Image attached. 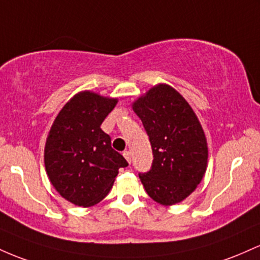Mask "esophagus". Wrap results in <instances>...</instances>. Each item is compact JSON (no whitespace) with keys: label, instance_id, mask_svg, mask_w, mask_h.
Segmentation results:
<instances>
[{"label":"esophagus","instance_id":"obj_1","mask_svg":"<svg viewBox=\"0 0 260 260\" xmlns=\"http://www.w3.org/2000/svg\"><path fill=\"white\" fill-rule=\"evenodd\" d=\"M122 154H124L125 159H126V161L129 163H131V152H130V151H124V153H122Z\"/></svg>","mask_w":260,"mask_h":260}]
</instances>
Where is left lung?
Here are the masks:
<instances>
[{
    "instance_id": "1",
    "label": "left lung",
    "mask_w": 260,
    "mask_h": 260,
    "mask_svg": "<svg viewBox=\"0 0 260 260\" xmlns=\"http://www.w3.org/2000/svg\"><path fill=\"white\" fill-rule=\"evenodd\" d=\"M151 147V169L139 173L146 193L162 205L189 197L205 174L208 144L194 110L168 84H157L133 104Z\"/></svg>"
}]
</instances>
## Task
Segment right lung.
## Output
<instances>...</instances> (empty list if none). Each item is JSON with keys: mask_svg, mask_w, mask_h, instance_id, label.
I'll use <instances>...</instances> for the list:
<instances>
[{"mask_svg": "<svg viewBox=\"0 0 260 260\" xmlns=\"http://www.w3.org/2000/svg\"><path fill=\"white\" fill-rule=\"evenodd\" d=\"M116 103V98L80 92L60 110L49 131L44 150L46 173L57 193L77 206L88 208L103 200L119 168L127 166L101 129Z\"/></svg>", "mask_w": 260, "mask_h": 260, "instance_id": "obj_1", "label": "right lung"}]
</instances>
